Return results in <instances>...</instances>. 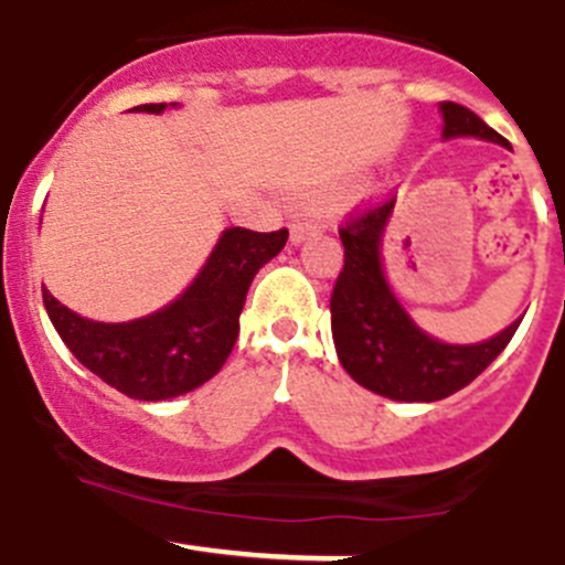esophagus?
<instances>
[{
    "label": "esophagus",
    "instance_id": "obj_1",
    "mask_svg": "<svg viewBox=\"0 0 565 565\" xmlns=\"http://www.w3.org/2000/svg\"><path fill=\"white\" fill-rule=\"evenodd\" d=\"M318 227H320V220L315 216V213H307V211L295 213L292 216V242H301L307 233L318 231Z\"/></svg>",
    "mask_w": 565,
    "mask_h": 565
}]
</instances>
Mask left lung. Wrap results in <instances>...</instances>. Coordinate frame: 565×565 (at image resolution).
Here are the masks:
<instances>
[{
	"label": "left lung",
	"instance_id": "left-lung-1",
	"mask_svg": "<svg viewBox=\"0 0 565 565\" xmlns=\"http://www.w3.org/2000/svg\"><path fill=\"white\" fill-rule=\"evenodd\" d=\"M445 137L472 135L510 146L467 106L445 100ZM396 196L349 213L340 225L343 270L332 289V338L340 365L354 383L399 403H434L456 394L504 352L518 323L476 345H447L428 338L405 315L388 289L380 264V236Z\"/></svg>",
	"mask_w": 565,
	"mask_h": 565
}]
</instances>
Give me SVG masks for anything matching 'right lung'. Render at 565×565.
<instances>
[{
    "mask_svg": "<svg viewBox=\"0 0 565 565\" xmlns=\"http://www.w3.org/2000/svg\"><path fill=\"white\" fill-rule=\"evenodd\" d=\"M137 109L162 111L166 104ZM287 236V227L273 233L227 227L196 281L149 318L86 320L42 287L44 309L70 352L111 388L131 399H171L200 388L225 365L253 276L284 250Z\"/></svg>",
    "mask_w": 565,
    "mask_h": 565,
    "instance_id": "obj_1",
    "label": "right lung"
}]
</instances>
